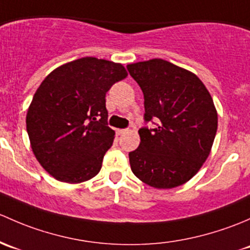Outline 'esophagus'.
Segmentation results:
<instances>
[{
    "instance_id": "esophagus-1",
    "label": "esophagus",
    "mask_w": 250,
    "mask_h": 250,
    "mask_svg": "<svg viewBox=\"0 0 250 250\" xmlns=\"http://www.w3.org/2000/svg\"><path fill=\"white\" fill-rule=\"evenodd\" d=\"M126 132H127V130H126V128H118V130H117V135L118 136L124 135V133H126Z\"/></svg>"
}]
</instances>
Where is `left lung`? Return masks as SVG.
<instances>
[{"label": "left lung", "mask_w": 250, "mask_h": 250, "mask_svg": "<svg viewBox=\"0 0 250 250\" xmlns=\"http://www.w3.org/2000/svg\"><path fill=\"white\" fill-rule=\"evenodd\" d=\"M144 95V120L155 128H140L141 143L128 154L133 174L156 189H172L192 178L214 142L218 113L201 79L163 59L126 66Z\"/></svg>", "instance_id": "left-lung-1"}]
</instances>
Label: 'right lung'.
I'll use <instances>...</instances> for the list:
<instances>
[{
    "mask_svg": "<svg viewBox=\"0 0 250 250\" xmlns=\"http://www.w3.org/2000/svg\"><path fill=\"white\" fill-rule=\"evenodd\" d=\"M127 77L122 63L82 58L45 77L27 109L26 130L41 166L60 182L94 178L114 141L106 94Z\"/></svg>",
    "mask_w": 250,
    "mask_h": 250,
    "instance_id": "right-lung-1",
    "label": "right lung"
}]
</instances>
